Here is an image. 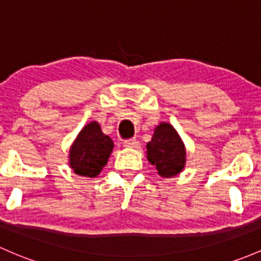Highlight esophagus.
Returning a JSON list of instances; mask_svg holds the SVG:
<instances>
[{"instance_id": "1", "label": "esophagus", "mask_w": 261, "mask_h": 261, "mask_svg": "<svg viewBox=\"0 0 261 261\" xmlns=\"http://www.w3.org/2000/svg\"><path fill=\"white\" fill-rule=\"evenodd\" d=\"M124 146L125 147H131V148H139L140 147V142L137 141L136 139H130V140H125L124 141Z\"/></svg>"}]
</instances>
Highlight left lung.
Segmentation results:
<instances>
[{
	"label": "left lung",
	"mask_w": 261,
	"mask_h": 261,
	"mask_svg": "<svg viewBox=\"0 0 261 261\" xmlns=\"http://www.w3.org/2000/svg\"><path fill=\"white\" fill-rule=\"evenodd\" d=\"M146 148L147 160L156 166V170L162 177L176 176L185 167V145L170 124L162 122L154 128L152 140Z\"/></svg>",
	"instance_id": "obj_1"
}]
</instances>
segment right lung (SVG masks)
Returning <instances> with one entry per match:
<instances>
[{
    "label": "right lung",
    "instance_id": "add662e5",
    "mask_svg": "<svg viewBox=\"0 0 261 261\" xmlns=\"http://www.w3.org/2000/svg\"><path fill=\"white\" fill-rule=\"evenodd\" d=\"M114 144L96 121L83 127L69 151V165L79 176L96 177L107 165Z\"/></svg>",
    "mask_w": 261,
    "mask_h": 261
}]
</instances>
